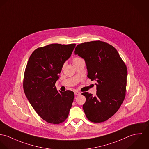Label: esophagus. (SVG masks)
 I'll return each mask as SVG.
<instances>
[{
	"instance_id": "34e87169",
	"label": "esophagus",
	"mask_w": 149,
	"mask_h": 149,
	"mask_svg": "<svg viewBox=\"0 0 149 149\" xmlns=\"http://www.w3.org/2000/svg\"><path fill=\"white\" fill-rule=\"evenodd\" d=\"M74 94H75V95H81V93H79L78 91H75Z\"/></svg>"
}]
</instances>
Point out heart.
<instances>
[{
    "instance_id": "b5f03b06",
    "label": "heart",
    "mask_w": 149,
    "mask_h": 149,
    "mask_svg": "<svg viewBox=\"0 0 149 149\" xmlns=\"http://www.w3.org/2000/svg\"><path fill=\"white\" fill-rule=\"evenodd\" d=\"M82 60H83L82 59H81L80 58H78V57L77 58H75L72 60V63H73V64H74V63H77V62H79L80 61H82Z\"/></svg>"
}]
</instances>
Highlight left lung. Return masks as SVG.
I'll return each mask as SVG.
<instances>
[{
    "instance_id": "left-lung-1",
    "label": "left lung",
    "mask_w": 149,
    "mask_h": 149,
    "mask_svg": "<svg viewBox=\"0 0 149 149\" xmlns=\"http://www.w3.org/2000/svg\"><path fill=\"white\" fill-rule=\"evenodd\" d=\"M75 55L84 59L87 77L96 81L97 95L83 93V109L94 123L107 120L118 110L125 97L127 70L117 50L111 45L92 41L77 45Z\"/></svg>"
}]
</instances>
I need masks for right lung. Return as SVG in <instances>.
Wrapping results in <instances>:
<instances>
[{
    "mask_svg": "<svg viewBox=\"0 0 149 149\" xmlns=\"http://www.w3.org/2000/svg\"><path fill=\"white\" fill-rule=\"evenodd\" d=\"M75 45L54 43L38 48L26 66L23 80L25 95L36 113L50 123L64 122L74 100V92H58L55 84Z\"/></svg>",
    "mask_w": 149,
    "mask_h": 149,
    "instance_id": "obj_1",
    "label": "right lung"
}]
</instances>
